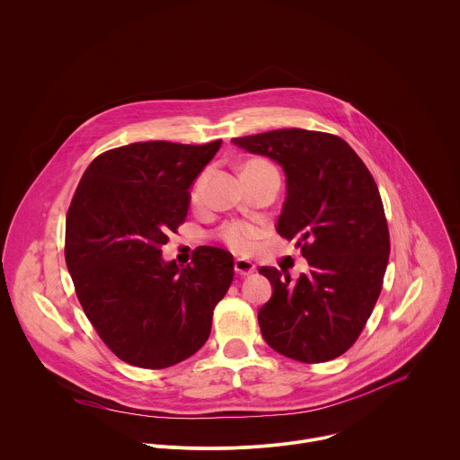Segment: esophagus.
I'll return each instance as SVG.
<instances>
[{"instance_id": "esophagus-1", "label": "esophagus", "mask_w": 460, "mask_h": 460, "mask_svg": "<svg viewBox=\"0 0 460 460\" xmlns=\"http://www.w3.org/2000/svg\"><path fill=\"white\" fill-rule=\"evenodd\" d=\"M234 268H235V273L244 275V277L255 271V264H253L252 261H246V259H237V261L234 262Z\"/></svg>"}]
</instances>
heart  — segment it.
I'll return each instance as SVG.
<instances>
[{
    "mask_svg": "<svg viewBox=\"0 0 460 460\" xmlns=\"http://www.w3.org/2000/svg\"><path fill=\"white\" fill-rule=\"evenodd\" d=\"M270 165L268 162L264 160H250L244 167V169H257V167H266ZM201 183H203V176L194 183L192 187V199L198 201L199 198V192H201ZM266 235V230L262 225H257V223H250V221H230V223H225L219 230H217V239L228 248L232 250L234 253L237 255H248L252 253L259 241Z\"/></svg>",
    "mask_w": 460,
    "mask_h": 460,
    "instance_id": "obj_1",
    "label": "heart"
}]
</instances>
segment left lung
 <instances>
[{
  "mask_svg": "<svg viewBox=\"0 0 460 460\" xmlns=\"http://www.w3.org/2000/svg\"><path fill=\"white\" fill-rule=\"evenodd\" d=\"M232 142L284 169L277 232L295 239L309 262L298 280L277 268L259 270L273 286L259 309L261 332L291 359H334L358 340L383 288L390 237L377 185L336 135L293 128Z\"/></svg>",
  "mask_w": 460,
  "mask_h": 460,
  "instance_id": "obj_1",
  "label": "left lung"
}]
</instances>
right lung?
<instances>
[{
	"label": "right lung",
	"instance_id": "1",
	"mask_svg": "<svg viewBox=\"0 0 460 460\" xmlns=\"http://www.w3.org/2000/svg\"><path fill=\"white\" fill-rule=\"evenodd\" d=\"M221 144L155 140L106 151L74 194L66 266L88 320L129 365L165 368L198 352L234 280L232 253L216 246H199L185 268L162 259L187 217L192 181Z\"/></svg>",
	"mask_w": 460,
	"mask_h": 460
}]
</instances>
